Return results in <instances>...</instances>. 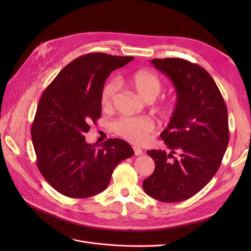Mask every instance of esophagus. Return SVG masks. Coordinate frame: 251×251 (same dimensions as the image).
<instances>
[{"instance_id": "esophagus-1", "label": "esophagus", "mask_w": 251, "mask_h": 251, "mask_svg": "<svg viewBox=\"0 0 251 251\" xmlns=\"http://www.w3.org/2000/svg\"><path fill=\"white\" fill-rule=\"evenodd\" d=\"M133 151H134V153L136 155H141L142 154V150L138 147H133Z\"/></svg>"}]
</instances>
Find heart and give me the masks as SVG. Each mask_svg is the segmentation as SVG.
Returning <instances> with one entry per match:
<instances>
[{"mask_svg": "<svg viewBox=\"0 0 251 251\" xmlns=\"http://www.w3.org/2000/svg\"><path fill=\"white\" fill-rule=\"evenodd\" d=\"M128 84L143 100L149 102L155 100L163 87L160 78L146 69L138 70L131 75ZM116 94L117 85L115 81H108L103 85L100 92L102 109L109 110L112 107ZM157 111L163 117H168L174 112V103L163 102L159 104ZM153 129V122L151 119L143 117H124L114 123V131L119 136L135 144L147 142Z\"/></svg>", "mask_w": 251, "mask_h": 251, "instance_id": "1", "label": "heart"}]
</instances>
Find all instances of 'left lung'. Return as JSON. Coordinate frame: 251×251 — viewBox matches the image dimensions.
<instances>
[{
  "instance_id": "obj_1",
  "label": "left lung",
  "mask_w": 251,
  "mask_h": 251,
  "mask_svg": "<svg viewBox=\"0 0 251 251\" xmlns=\"http://www.w3.org/2000/svg\"><path fill=\"white\" fill-rule=\"evenodd\" d=\"M151 62L173 82L177 101L161 133L171 152L148 151L155 168L142 187L156 201H183L201 191L220 168L229 143L227 107L213 77L200 65L179 58Z\"/></svg>"
}]
</instances>
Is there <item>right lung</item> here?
Wrapping results in <instances>:
<instances>
[{
    "label": "right lung",
    "instance_id": "right-lung-1",
    "mask_svg": "<svg viewBox=\"0 0 251 251\" xmlns=\"http://www.w3.org/2000/svg\"><path fill=\"white\" fill-rule=\"evenodd\" d=\"M133 59L103 52L80 56L44 91L31 137L39 172L61 194L86 199L103 191L116 166L134 154L125 140L110 138L100 146L87 143L83 136L101 116L105 79Z\"/></svg>",
    "mask_w": 251,
    "mask_h": 251
}]
</instances>
